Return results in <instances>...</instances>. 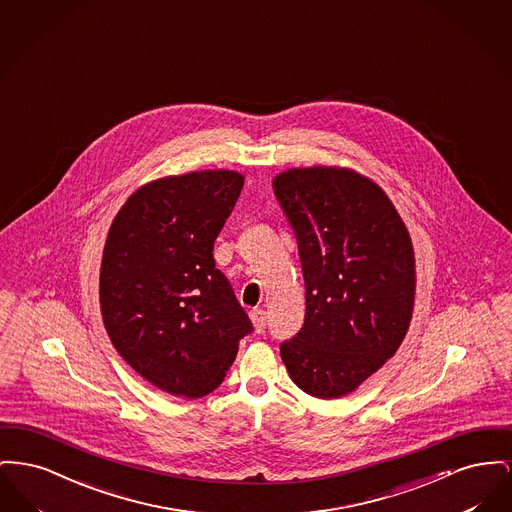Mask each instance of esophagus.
Segmentation results:
<instances>
[{
  "mask_svg": "<svg viewBox=\"0 0 512 512\" xmlns=\"http://www.w3.org/2000/svg\"><path fill=\"white\" fill-rule=\"evenodd\" d=\"M250 320L254 323V329H256L258 333H264V331H266V322H268V318H266V312H264L262 308H254V310H250Z\"/></svg>",
  "mask_w": 512,
  "mask_h": 512,
  "instance_id": "34e87169",
  "label": "esophagus"
}]
</instances>
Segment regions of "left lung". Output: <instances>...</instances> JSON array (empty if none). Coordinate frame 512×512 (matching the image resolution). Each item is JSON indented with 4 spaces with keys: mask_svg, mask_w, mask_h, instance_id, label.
Listing matches in <instances>:
<instances>
[{
    "mask_svg": "<svg viewBox=\"0 0 512 512\" xmlns=\"http://www.w3.org/2000/svg\"><path fill=\"white\" fill-rule=\"evenodd\" d=\"M273 190L306 285L304 325L281 343V358L304 393L337 399L403 343L416 289L412 243L387 194L349 169H291Z\"/></svg>",
    "mask_w": 512,
    "mask_h": 512,
    "instance_id": "1",
    "label": "left lung"
}]
</instances>
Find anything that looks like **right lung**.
<instances>
[{
  "mask_svg": "<svg viewBox=\"0 0 512 512\" xmlns=\"http://www.w3.org/2000/svg\"><path fill=\"white\" fill-rule=\"evenodd\" d=\"M235 171L154 181L113 219L100 271L109 339L144 379L175 397L217 389L254 331L214 241L243 189Z\"/></svg>",
  "mask_w": 512,
  "mask_h": 512,
  "instance_id": "obj_1",
  "label": "right lung"
}]
</instances>
